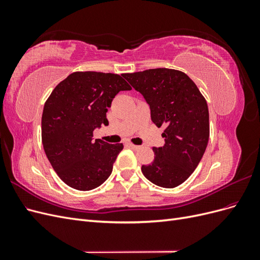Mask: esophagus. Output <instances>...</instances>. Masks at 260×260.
<instances>
[{
  "mask_svg": "<svg viewBox=\"0 0 260 260\" xmlns=\"http://www.w3.org/2000/svg\"><path fill=\"white\" fill-rule=\"evenodd\" d=\"M127 145H128L129 147H131L132 149H139V148H140L139 145H135V144H132V143H128Z\"/></svg>",
  "mask_w": 260,
  "mask_h": 260,
  "instance_id": "34e87169",
  "label": "esophagus"
}]
</instances>
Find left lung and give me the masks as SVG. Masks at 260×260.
<instances>
[{
  "instance_id": "1",
  "label": "left lung",
  "mask_w": 260,
  "mask_h": 260,
  "mask_svg": "<svg viewBox=\"0 0 260 260\" xmlns=\"http://www.w3.org/2000/svg\"><path fill=\"white\" fill-rule=\"evenodd\" d=\"M132 88L142 94L151 109L152 121L165 125L161 147H153L154 160L142 166L152 183L172 188L183 183L198 167L209 139L206 100L182 72L168 68L123 74Z\"/></svg>"
}]
</instances>
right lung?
<instances>
[{"label":"right lung","mask_w":260,"mask_h":260,"mask_svg":"<svg viewBox=\"0 0 260 260\" xmlns=\"http://www.w3.org/2000/svg\"><path fill=\"white\" fill-rule=\"evenodd\" d=\"M131 86L115 74L77 72L59 82L42 114L44 152L58 177L70 187L90 191L111 176L123 145L93 139V131L108 124L113 99Z\"/></svg>","instance_id":"obj_1"}]
</instances>
